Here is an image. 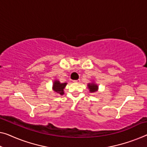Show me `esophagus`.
I'll return each mask as SVG.
<instances>
[{"mask_svg":"<svg viewBox=\"0 0 147 147\" xmlns=\"http://www.w3.org/2000/svg\"><path fill=\"white\" fill-rule=\"evenodd\" d=\"M74 82L75 83H79L80 82V79H78V80H73Z\"/></svg>","mask_w":147,"mask_h":147,"instance_id":"obj_1","label":"esophagus"}]
</instances>
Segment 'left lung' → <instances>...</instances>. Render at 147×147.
Returning a JSON list of instances; mask_svg holds the SVG:
<instances>
[{"instance_id":"obj_1","label":"left lung","mask_w":147,"mask_h":147,"mask_svg":"<svg viewBox=\"0 0 147 147\" xmlns=\"http://www.w3.org/2000/svg\"><path fill=\"white\" fill-rule=\"evenodd\" d=\"M87 86H88V89H89V91L91 93L96 92L98 91V86L94 82L88 83Z\"/></svg>"}]
</instances>
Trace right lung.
<instances>
[{
    "label": "right lung",
    "instance_id": "obj_1",
    "mask_svg": "<svg viewBox=\"0 0 147 147\" xmlns=\"http://www.w3.org/2000/svg\"><path fill=\"white\" fill-rule=\"evenodd\" d=\"M67 83H61L59 80H54L53 84V90L55 92H56L57 94L63 95L64 94V88L67 86Z\"/></svg>",
    "mask_w": 147,
    "mask_h": 147
}]
</instances>
